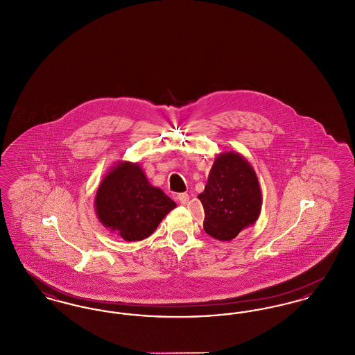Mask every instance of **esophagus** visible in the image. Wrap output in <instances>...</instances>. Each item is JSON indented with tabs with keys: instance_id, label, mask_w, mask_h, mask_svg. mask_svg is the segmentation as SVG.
Segmentation results:
<instances>
[{
	"instance_id": "1",
	"label": "esophagus",
	"mask_w": 355,
	"mask_h": 355,
	"mask_svg": "<svg viewBox=\"0 0 355 355\" xmlns=\"http://www.w3.org/2000/svg\"><path fill=\"white\" fill-rule=\"evenodd\" d=\"M177 200L180 201L181 205H186V203L189 202V194H186V193H181V194H178V196H177Z\"/></svg>"
}]
</instances>
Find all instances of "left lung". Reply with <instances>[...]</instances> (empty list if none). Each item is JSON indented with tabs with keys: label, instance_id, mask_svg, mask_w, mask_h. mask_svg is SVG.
<instances>
[{
	"label": "left lung",
	"instance_id": "left-lung-1",
	"mask_svg": "<svg viewBox=\"0 0 355 355\" xmlns=\"http://www.w3.org/2000/svg\"><path fill=\"white\" fill-rule=\"evenodd\" d=\"M205 210L203 229L218 241H232L254 225L262 209V191L250 162L236 152L217 155L198 194Z\"/></svg>",
	"mask_w": 355,
	"mask_h": 355
}]
</instances>
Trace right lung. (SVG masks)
I'll return each instance as SVG.
<instances>
[{
	"instance_id": "1",
	"label": "right lung",
	"mask_w": 355,
	"mask_h": 355,
	"mask_svg": "<svg viewBox=\"0 0 355 355\" xmlns=\"http://www.w3.org/2000/svg\"><path fill=\"white\" fill-rule=\"evenodd\" d=\"M177 203L150 185L137 162L119 161L102 178L94 198L97 218L128 242L153 234Z\"/></svg>"
}]
</instances>
